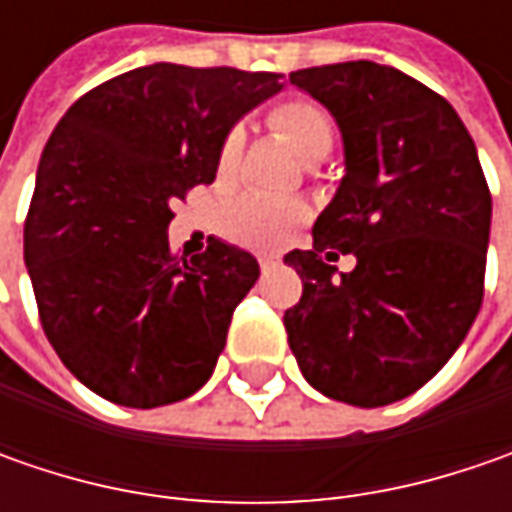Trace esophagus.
<instances>
[{"label": "esophagus", "instance_id": "obj_1", "mask_svg": "<svg viewBox=\"0 0 512 512\" xmlns=\"http://www.w3.org/2000/svg\"><path fill=\"white\" fill-rule=\"evenodd\" d=\"M259 265H262V270H265V273H270L273 267L282 265V259H279L276 253H262V256H259Z\"/></svg>", "mask_w": 512, "mask_h": 512}]
</instances>
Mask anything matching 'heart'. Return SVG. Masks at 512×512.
<instances>
[{
    "mask_svg": "<svg viewBox=\"0 0 512 512\" xmlns=\"http://www.w3.org/2000/svg\"><path fill=\"white\" fill-rule=\"evenodd\" d=\"M270 128L279 130L305 162L325 159L333 148L330 116L310 99H290L270 113ZM242 153V133L230 130L219 145V170H230ZM305 210L290 199H273L247 193L227 207L225 230L230 239L247 247H279L293 227L302 222Z\"/></svg>",
    "mask_w": 512,
    "mask_h": 512,
    "instance_id": "b5f03b06",
    "label": "heart"
}]
</instances>
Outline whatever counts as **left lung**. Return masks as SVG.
Segmentation results:
<instances>
[{"instance_id":"obj_1","label":"left lung","mask_w":512,"mask_h":512,"mask_svg":"<svg viewBox=\"0 0 512 512\" xmlns=\"http://www.w3.org/2000/svg\"><path fill=\"white\" fill-rule=\"evenodd\" d=\"M342 130L344 176L290 250L302 276L285 330L319 393L382 407L416 393L459 350L479 316L493 202L479 153L453 105L407 73L339 62L290 73ZM353 252L332 279L325 258Z\"/></svg>"}]
</instances>
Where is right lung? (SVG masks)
I'll return each mask as SVG.
<instances>
[{
    "label": "right lung",
    "instance_id": "1",
    "mask_svg": "<svg viewBox=\"0 0 512 512\" xmlns=\"http://www.w3.org/2000/svg\"><path fill=\"white\" fill-rule=\"evenodd\" d=\"M279 79L156 62L85 93L50 133L25 265L48 342L96 396L148 410L210 379L259 262L219 239L173 259L170 207L216 179L222 139Z\"/></svg>",
    "mask_w": 512,
    "mask_h": 512
}]
</instances>
